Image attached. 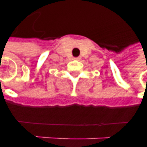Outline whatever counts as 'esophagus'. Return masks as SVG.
I'll use <instances>...</instances> for the list:
<instances>
[{
  "mask_svg": "<svg viewBox=\"0 0 147 147\" xmlns=\"http://www.w3.org/2000/svg\"><path fill=\"white\" fill-rule=\"evenodd\" d=\"M74 59H77V60H79V58H75Z\"/></svg>",
  "mask_w": 147,
  "mask_h": 147,
  "instance_id": "esophagus-1",
  "label": "esophagus"
}]
</instances>
